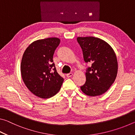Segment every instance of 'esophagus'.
I'll list each match as a JSON object with an SVG mask.
<instances>
[{"label": "esophagus", "instance_id": "obj_1", "mask_svg": "<svg viewBox=\"0 0 135 135\" xmlns=\"http://www.w3.org/2000/svg\"><path fill=\"white\" fill-rule=\"evenodd\" d=\"M73 73H69V74H66V76H67V78H70V77H71L72 76H73Z\"/></svg>", "mask_w": 135, "mask_h": 135}]
</instances>
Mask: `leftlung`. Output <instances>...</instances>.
I'll use <instances>...</instances> for the list:
<instances>
[{
    "label": "left lung",
    "mask_w": 135,
    "mask_h": 135,
    "mask_svg": "<svg viewBox=\"0 0 135 135\" xmlns=\"http://www.w3.org/2000/svg\"><path fill=\"white\" fill-rule=\"evenodd\" d=\"M84 61L90 63L86 72V83L80 87L90 97L101 95L109 89L115 80L118 63L115 54L108 43L95 37H78Z\"/></svg>",
    "instance_id": "obj_1"
}]
</instances>
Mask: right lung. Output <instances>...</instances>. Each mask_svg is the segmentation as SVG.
<instances>
[{
  "label": "right lung",
  "mask_w": 135,
  "mask_h": 135,
  "mask_svg": "<svg viewBox=\"0 0 135 135\" xmlns=\"http://www.w3.org/2000/svg\"><path fill=\"white\" fill-rule=\"evenodd\" d=\"M59 43L60 39L56 37L37 40L28 46L22 56V80L32 93L40 98L55 95L64 81L53 62L54 52Z\"/></svg>",
  "instance_id": "right-lung-1"
}]
</instances>
